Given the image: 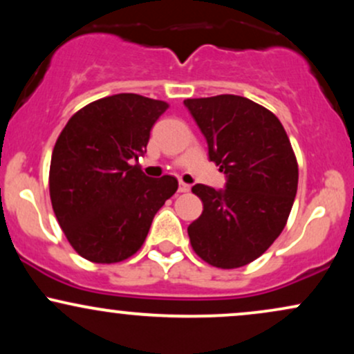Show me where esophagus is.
Listing matches in <instances>:
<instances>
[{
	"instance_id": "obj_1",
	"label": "esophagus",
	"mask_w": 354,
	"mask_h": 354,
	"mask_svg": "<svg viewBox=\"0 0 354 354\" xmlns=\"http://www.w3.org/2000/svg\"><path fill=\"white\" fill-rule=\"evenodd\" d=\"M189 189H191L189 185H186L185 181H180V186H178V191H180V193H188Z\"/></svg>"
}]
</instances>
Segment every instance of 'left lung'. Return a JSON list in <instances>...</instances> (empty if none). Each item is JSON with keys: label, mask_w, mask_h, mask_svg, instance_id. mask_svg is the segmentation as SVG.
Returning <instances> with one entry per match:
<instances>
[{"label": "left lung", "mask_w": 354, "mask_h": 354, "mask_svg": "<svg viewBox=\"0 0 354 354\" xmlns=\"http://www.w3.org/2000/svg\"><path fill=\"white\" fill-rule=\"evenodd\" d=\"M208 141L209 160L228 176L226 189L194 185L201 216L188 226L203 261L221 270L250 265L286 226L298 189V161L281 121L236 95L185 100Z\"/></svg>", "instance_id": "obj_1"}]
</instances>
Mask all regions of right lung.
I'll return each mask as SVG.
<instances>
[{"mask_svg": "<svg viewBox=\"0 0 354 354\" xmlns=\"http://www.w3.org/2000/svg\"><path fill=\"white\" fill-rule=\"evenodd\" d=\"M166 109V101L120 93L78 109L59 133L50 165L51 205L73 250L88 261L131 258L156 211L176 193L174 176L148 178L131 165Z\"/></svg>", "mask_w": 354, "mask_h": 354, "instance_id": "obj_1", "label": "right lung"}]
</instances>
